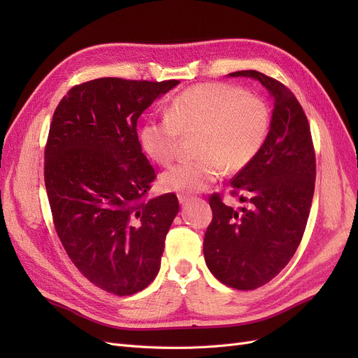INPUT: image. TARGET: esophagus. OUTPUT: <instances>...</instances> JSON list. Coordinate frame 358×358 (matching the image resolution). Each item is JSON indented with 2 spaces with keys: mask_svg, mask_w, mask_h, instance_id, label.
Instances as JSON below:
<instances>
[{
  "mask_svg": "<svg viewBox=\"0 0 358 358\" xmlns=\"http://www.w3.org/2000/svg\"><path fill=\"white\" fill-rule=\"evenodd\" d=\"M178 199H179V203H180V204H185V203H188L192 197L188 196V194H179Z\"/></svg>",
  "mask_w": 358,
  "mask_h": 358,
  "instance_id": "esophagus-1",
  "label": "esophagus"
}]
</instances>
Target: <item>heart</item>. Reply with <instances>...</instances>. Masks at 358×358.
Wrapping results in <instances>:
<instances>
[{"label":"heart","instance_id":"heart-1","mask_svg":"<svg viewBox=\"0 0 358 358\" xmlns=\"http://www.w3.org/2000/svg\"><path fill=\"white\" fill-rule=\"evenodd\" d=\"M272 113L259 96L229 83H201L183 91L167 107V116L148 119L140 129L145 152L158 164L179 155L183 138L196 140L197 159L162 173L167 191L200 192L222 175L248 167L262 152Z\"/></svg>","mask_w":358,"mask_h":358}]
</instances>
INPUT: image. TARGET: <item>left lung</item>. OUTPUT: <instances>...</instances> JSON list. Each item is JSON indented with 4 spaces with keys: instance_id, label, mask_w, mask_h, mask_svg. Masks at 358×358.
Segmentation results:
<instances>
[{
    "instance_id": "obj_1",
    "label": "left lung",
    "mask_w": 358,
    "mask_h": 358,
    "mask_svg": "<svg viewBox=\"0 0 358 358\" xmlns=\"http://www.w3.org/2000/svg\"><path fill=\"white\" fill-rule=\"evenodd\" d=\"M230 76L262 82L275 107L262 152L230 182L231 196L248 206L236 210L212 194L203 252L224 285L255 289L288 264L301 242L315 188V149L308 117L284 83L255 70Z\"/></svg>"
}]
</instances>
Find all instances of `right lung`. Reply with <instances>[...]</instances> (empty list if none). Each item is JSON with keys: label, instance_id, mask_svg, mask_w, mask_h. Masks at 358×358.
<instances>
[{"label": "right lung", "instance_id": "1", "mask_svg": "<svg viewBox=\"0 0 358 358\" xmlns=\"http://www.w3.org/2000/svg\"><path fill=\"white\" fill-rule=\"evenodd\" d=\"M179 80L101 78L76 85L53 113L45 185L57 234L79 272L115 296L145 289L179 212L173 192L148 199L157 178L137 119Z\"/></svg>", "mask_w": 358, "mask_h": 358}]
</instances>
